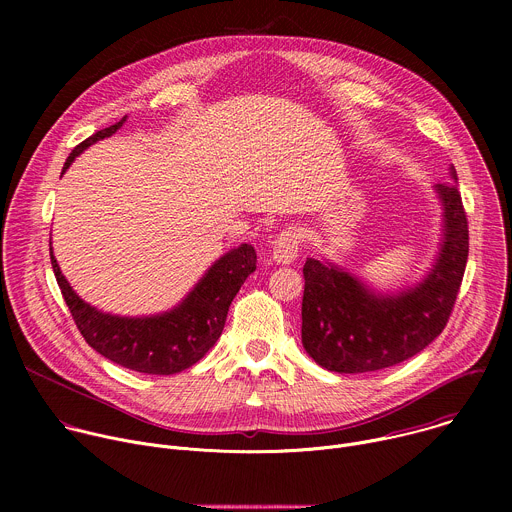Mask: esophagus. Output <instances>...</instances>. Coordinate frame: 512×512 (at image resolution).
I'll return each instance as SVG.
<instances>
[{
  "instance_id": "34e87169",
  "label": "esophagus",
  "mask_w": 512,
  "mask_h": 512,
  "mask_svg": "<svg viewBox=\"0 0 512 512\" xmlns=\"http://www.w3.org/2000/svg\"><path fill=\"white\" fill-rule=\"evenodd\" d=\"M300 231L289 227V229H283L275 241H273V251H271V257L275 263H281V265H289L294 263L300 255Z\"/></svg>"
}]
</instances>
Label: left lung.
Segmentation results:
<instances>
[{
	"label": "left lung",
	"instance_id": "8db88e82",
	"mask_svg": "<svg viewBox=\"0 0 512 512\" xmlns=\"http://www.w3.org/2000/svg\"><path fill=\"white\" fill-rule=\"evenodd\" d=\"M450 176L458 182L454 166ZM444 210L442 243L421 281L379 291L340 265L308 257L304 265L302 344L334 373L389 369L442 334L468 261V221L458 184H435Z\"/></svg>",
	"mask_w": 512,
	"mask_h": 512
}]
</instances>
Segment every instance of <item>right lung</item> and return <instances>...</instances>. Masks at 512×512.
I'll list each match as a JSON object with an SVG mask.
<instances>
[{
	"mask_svg": "<svg viewBox=\"0 0 512 512\" xmlns=\"http://www.w3.org/2000/svg\"><path fill=\"white\" fill-rule=\"evenodd\" d=\"M125 119L127 115L79 143L66 158L62 174L93 143L121 129ZM50 261L62 298L89 346L125 369L145 375H176L196 364L221 338L231 302L257 267V253L249 243L227 251L206 269L180 304L152 316H119L97 310L70 287L52 247Z\"/></svg>",
	"mask_w": 512,
	"mask_h": 512,
	"instance_id": "obj_1",
	"label": "right lung"
}]
</instances>
